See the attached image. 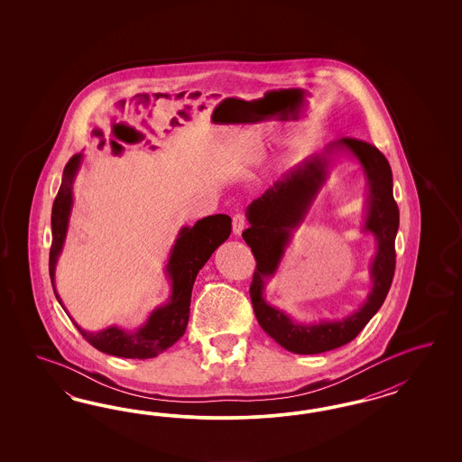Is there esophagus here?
I'll return each mask as SVG.
<instances>
[{
	"instance_id": "1",
	"label": "esophagus",
	"mask_w": 462,
	"mask_h": 462,
	"mask_svg": "<svg viewBox=\"0 0 462 462\" xmlns=\"http://www.w3.org/2000/svg\"><path fill=\"white\" fill-rule=\"evenodd\" d=\"M244 228H245V217L242 213L234 215V218H232V230H234V234L240 236L244 232Z\"/></svg>"
}]
</instances>
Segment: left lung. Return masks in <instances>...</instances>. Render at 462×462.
<instances>
[{
	"mask_svg": "<svg viewBox=\"0 0 462 462\" xmlns=\"http://www.w3.org/2000/svg\"><path fill=\"white\" fill-rule=\"evenodd\" d=\"M338 152L352 154L364 169L368 195L365 202L364 231L377 238V254L370 268L374 286L366 301L354 314L338 321L301 324L271 308L263 300L266 281L277 272L292 232L304 221L307 211L328 177L331 157ZM251 226L242 237L255 257L251 300L254 313L267 336L293 354H322L354 340L376 315L392 286L396 254L394 238L400 226V211L393 198V172L386 157L363 140L330 142L320 154L310 155L274 182L264 195L247 207Z\"/></svg>",
	"mask_w": 462,
	"mask_h": 462,
	"instance_id": "obj_1",
	"label": "left lung"
}]
</instances>
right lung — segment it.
Segmentation results:
<instances>
[{
    "mask_svg": "<svg viewBox=\"0 0 462 462\" xmlns=\"http://www.w3.org/2000/svg\"><path fill=\"white\" fill-rule=\"evenodd\" d=\"M122 145H113V154H122ZM83 162V154L72 155L64 168L62 182L52 205V245L49 255V274L57 301L64 311L60 296L56 290L57 259L62 252L72 210V184ZM232 232V218L228 215H211L198 220L193 226H182L174 245L169 252L166 276L171 281V296L168 303L152 310L147 322L134 332L124 330L116 325L99 332H88L74 319H69L81 332V336L105 354L126 359H151L176 344L186 332L189 320L191 291L199 269L207 264L211 254L222 245Z\"/></svg>",
    "mask_w": 462,
    "mask_h": 462,
    "instance_id": "1",
    "label": "right lung"
}]
</instances>
